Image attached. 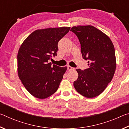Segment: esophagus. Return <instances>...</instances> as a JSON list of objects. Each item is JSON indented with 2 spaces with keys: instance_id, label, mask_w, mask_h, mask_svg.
I'll use <instances>...</instances> for the list:
<instances>
[{
  "instance_id": "obj_1",
  "label": "esophagus",
  "mask_w": 129,
  "mask_h": 129,
  "mask_svg": "<svg viewBox=\"0 0 129 129\" xmlns=\"http://www.w3.org/2000/svg\"><path fill=\"white\" fill-rule=\"evenodd\" d=\"M67 68H68V69H69V70H72V69H75V68H74L72 67H71V66H69V65H68V66L67 67Z\"/></svg>"
}]
</instances>
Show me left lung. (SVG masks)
Wrapping results in <instances>:
<instances>
[{
  "mask_svg": "<svg viewBox=\"0 0 129 129\" xmlns=\"http://www.w3.org/2000/svg\"><path fill=\"white\" fill-rule=\"evenodd\" d=\"M71 31L77 36L82 57L89 65L83 71L76 69L78 77L73 83L74 87L84 97H97L114 76L116 68L114 45L106 35L93 26L73 27Z\"/></svg>",
  "mask_w": 129,
  "mask_h": 129,
  "instance_id": "obj_1",
  "label": "left lung"
}]
</instances>
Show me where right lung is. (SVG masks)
I'll return each instance as SVG.
<instances>
[{
	"instance_id": "1",
	"label": "right lung",
	"mask_w": 129,
	"mask_h": 129,
	"mask_svg": "<svg viewBox=\"0 0 129 129\" xmlns=\"http://www.w3.org/2000/svg\"><path fill=\"white\" fill-rule=\"evenodd\" d=\"M70 27L38 29L24 41L17 53V72L30 94L44 99L57 90L67 68L52 65L49 60L57 56L58 43Z\"/></svg>"
}]
</instances>
